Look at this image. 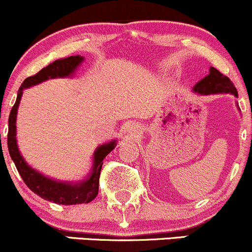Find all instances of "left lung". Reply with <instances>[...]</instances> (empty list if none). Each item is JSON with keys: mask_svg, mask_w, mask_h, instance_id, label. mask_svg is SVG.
Wrapping results in <instances>:
<instances>
[{"mask_svg": "<svg viewBox=\"0 0 252 252\" xmlns=\"http://www.w3.org/2000/svg\"><path fill=\"white\" fill-rule=\"evenodd\" d=\"M193 91L203 94H233L235 97H238V91L231 79L214 67H210V73L207 77L194 85Z\"/></svg>", "mask_w": 252, "mask_h": 252, "instance_id": "1", "label": "left lung"}]
</instances>
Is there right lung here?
<instances>
[{
	"instance_id": "right-lung-1",
	"label": "right lung",
	"mask_w": 252,
	"mask_h": 252,
	"mask_svg": "<svg viewBox=\"0 0 252 252\" xmlns=\"http://www.w3.org/2000/svg\"><path fill=\"white\" fill-rule=\"evenodd\" d=\"M82 56H69V58L62 59V60H56L49 66L44 67L40 69L38 73L34 75L26 78L24 80L21 86L19 88L17 101L13 105L10 110L9 119H8V138L7 145L9 150V155L17 167L19 174L23 178L24 183L28 185V188L37 196L42 197L43 199L47 201L58 203V204L63 205H72V204H82V203H89L94 197L98 194V184H99V175H101L102 164L103 159L110 151L115 147V140L110 142L108 144L101 145L97 148L94 155V169L90 173L89 178L84 180L83 183L72 185L67 183H58L45 178L44 175L39 174L37 170L32 169L31 167L28 166L24 161L23 156L19 153V149L17 145V127H15V121H17V112L20 102L23 90L25 88H30L32 85H36L44 80H48L49 78H58V77H67L77 68L78 64L83 61ZM2 147V145H1Z\"/></svg>"
}]
</instances>
